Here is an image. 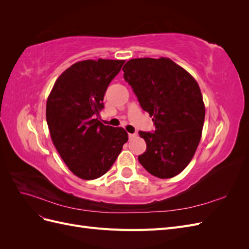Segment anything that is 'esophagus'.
I'll return each mask as SVG.
<instances>
[{"mask_svg": "<svg viewBox=\"0 0 249 249\" xmlns=\"http://www.w3.org/2000/svg\"><path fill=\"white\" fill-rule=\"evenodd\" d=\"M136 136H137L136 133H133V134L129 133V138H130V139H132V138H134V137H136Z\"/></svg>", "mask_w": 249, "mask_h": 249, "instance_id": "esophagus-1", "label": "esophagus"}]
</instances>
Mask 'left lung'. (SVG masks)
Segmentation results:
<instances>
[{
	"label": "left lung",
	"mask_w": 249,
	"mask_h": 249,
	"mask_svg": "<svg viewBox=\"0 0 249 249\" xmlns=\"http://www.w3.org/2000/svg\"><path fill=\"white\" fill-rule=\"evenodd\" d=\"M123 71L156 126L153 133L139 132L146 150L138 160L157 178L176 177L190 163L201 138L206 110L197 82L164 57L131 59Z\"/></svg>",
	"instance_id": "left-lung-1"
}]
</instances>
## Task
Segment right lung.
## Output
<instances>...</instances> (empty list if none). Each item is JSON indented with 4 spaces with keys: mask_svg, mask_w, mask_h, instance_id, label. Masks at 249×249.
<instances>
[{
    "mask_svg": "<svg viewBox=\"0 0 249 249\" xmlns=\"http://www.w3.org/2000/svg\"><path fill=\"white\" fill-rule=\"evenodd\" d=\"M124 60H84L61 73L48 97L47 123L53 143L70 170L83 179L104 176L127 141L123 127L95 118L106 90Z\"/></svg>",
    "mask_w": 249,
    "mask_h": 249,
    "instance_id": "add662e5",
    "label": "right lung"
}]
</instances>
